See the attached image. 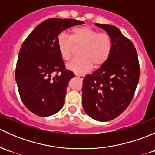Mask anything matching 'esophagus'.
Instances as JSON below:
<instances>
[{
    "label": "esophagus",
    "mask_w": 155,
    "mask_h": 155,
    "mask_svg": "<svg viewBox=\"0 0 155 155\" xmlns=\"http://www.w3.org/2000/svg\"><path fill=\"white\" fill-rule=\"evenodd\" d=\"M76 77L79 78V79H80L81 80H82V79H84V76H82V75H77V74H76Z\"/></svg>",
    "instance_id": "esophagus-1"
}]
</instances>
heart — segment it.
<instances>
[{"mask_svg":"<svg viewBox=\"0 0 155 155\" xmlns=\"http://www.w3.org/2000/svg\"><path fill=\"white\" fill-rule=\"evenodd\" d=\"M59 52L63 59L71 58L76 46L80 47L81 57L73 59L67 68L77 75H82L94 68H100L107 62L110 55L112 42L109 34L100 33L89 26L74 28L72 36L61 32L57 38Z\"/></svg>","mask_w":155,"mask_h":155,"instance_id":"heart-1","label":"heart"}]
</instances>
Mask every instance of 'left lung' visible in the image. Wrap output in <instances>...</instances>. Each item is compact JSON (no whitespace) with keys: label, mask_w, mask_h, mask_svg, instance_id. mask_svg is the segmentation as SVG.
Masks as SVG:
<instances>
[{"label":"left lung","mask_w":155,"mask_h":155,"mask_svg":"<svg viewBox=\"0 0 155 155\" xmlns=\"http://www.w3.org/2000/svg\"><path fill=\"white\" fill-rule=\"evenodd\" d=\"M94 25L109 34L112 48L107 62L83 79L82 107L93 119L108 121L130 104L139 82L140 64L134 44L118 28Z\"/></svg>","instance_id":"8db88e82"}]
</instances>
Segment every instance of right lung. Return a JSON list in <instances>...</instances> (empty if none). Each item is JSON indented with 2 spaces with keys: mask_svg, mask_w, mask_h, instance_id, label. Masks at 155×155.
Wrapping results in <instances>:
<instances>
[{
  "mask_svg": "<svg viewBox=\"0 0 155 155\" xmlns=\"http://www.w3.org/2000/svg\"><path fill=\"white\" fill-rule=\"evenodd\" d=\"M83 23L76 19L48 18L33 30L23 43L15 81L23 104L35 115L50 116L63 107L68 85L75 75L64 69L57 38L64 30Z\"/></svg>",
  "mask_w": 155,
  "mask_h": 155,
  "instance_id": "right-lung-1",
  "label": "right lung"
}]
</instances>
